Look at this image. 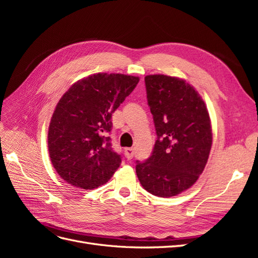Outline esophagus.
<instances>
[{
	"instance_id": "obj_1",
	"label": "esophagus",
	"mask_w": 258,
	"mask_h": 258,
	"mask_svg": "<svg viewBox=\"0 0 258 258\" xmlns=\"http://www.w3.org/2000/svg\"><path fill=\"white\" fill-rule=\"evenodd\" d=\"M124 154H126V157H127V159H128V160H130V159H132V157H134V155H135V150H134V148H130V147H128V148H126V150H124Z\"/></svg>"
}]
</instances>
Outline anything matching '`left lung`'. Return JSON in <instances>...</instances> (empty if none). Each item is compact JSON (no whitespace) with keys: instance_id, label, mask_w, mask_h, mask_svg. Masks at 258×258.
<instances>
[{"instance_id":"left-lung-1","label":"left lung","mask_w":258,"mask_h":258,"mask_svg":"<svg viewBox=\"0 0 258 258\" xmlns=\"http://www.w3.org/2000/svg\"><path fill=\"white\" fill-rule=\"evenodd\" d=\"M145 87L157 140L151 157L137 160V175L154 196L173 197L196 183L207 165L212 146L209 113L184 80L147 75Z\"/></svg>"}]
</instances>
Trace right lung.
Masks as SVG:
<instances>
[{"instance_id":"add662e5","label":"right lung","mask_w":258,"mask_h":258,"mask_svg":"<svg viewBox=\"0 0 258 258\" xmlns=\"http://www.w3.org/2000/svg\"><path fill=\"white\" fill-rule=\"evenodd\" d=\"M140 79L98 73L76 82L54 110L48 130V152L61 178L83 189L105 184L118 169L114 152L112 114L134 91Z\"/></svg>"}]
</instances>
